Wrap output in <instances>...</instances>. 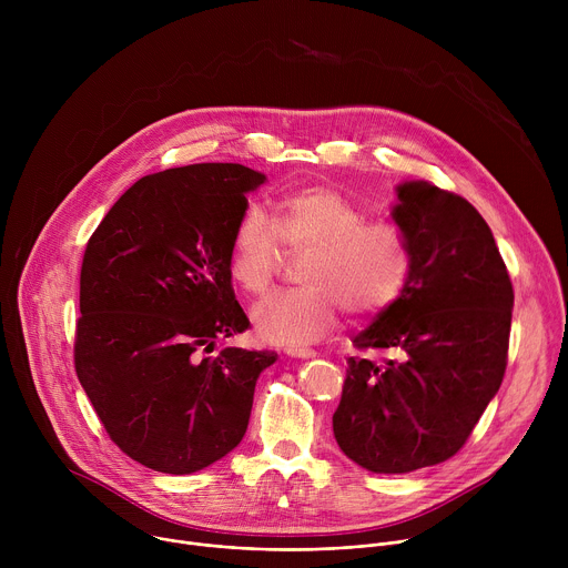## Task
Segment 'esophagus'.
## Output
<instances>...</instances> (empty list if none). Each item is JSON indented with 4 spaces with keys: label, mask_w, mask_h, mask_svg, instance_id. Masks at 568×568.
Wrapping results in <instances>:
<instances>
[{
    "label": "esophagus",
    "mask_w": 568,
    "mask_h": 568,
    "mask_svg": "<svg viewBox=\"0 0 568 568\" xmlns=\"http://www.w3.org/2000/svg\"><path fill=\"white\" fill-rule=\"evenodd\" d=\"M285 355L290 357H298V359H307V357H314L316 353L312 348H303V346H292L285 351Z\"/></svg>",
    "instance_id": "34e87169"
}]
</instances>
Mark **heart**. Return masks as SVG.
<instances>
[{"label": "heart", "instance_id": "b5f03b06", "mask_svg": "<svg viewBox=\"0 0 568 568\" xmlns=\"http://www.w3.org/2000/svg\"><path fill=\"white\" fill-rule=\"evenodd\" d=\"M285 252H307L298 267L303 285L254 305V326L267 344L318 339L337 323L339 305L357 321L375 318L395 307L412 283L414 261L402 231L368 222L359 206L326 186L283 195L274 222L256 204L242 209L229 237V274L245 292L263 294Z\"/></svg>", "mask_w": 568, "mask_h": 568}]
</instances>
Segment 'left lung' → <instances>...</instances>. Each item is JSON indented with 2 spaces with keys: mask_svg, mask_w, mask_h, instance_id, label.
I'll return each instance as SVG.
<instances>
[{
  "mask_svg": "<svg viewBox=\"0 0 568 568\" xmlns=\"http://www.w3.org/2000/svg\"><path fill=\"white\" fill-rule=\"evenodd\" d=\"M393 220L412 250L407 294L353 346L333 432L377 474L452 458L474 432L508 366L515 292L490 226L460 195L429 182L397 186Z\"/></svg>",
  "mask_w": 568,
  "mask_h": 568,
  "instance_id": "1",
  "label": "left lung"
}]
</instances>
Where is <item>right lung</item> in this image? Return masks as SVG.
<instances>
[{
    "mask_svg": "<svg viewBox=\"0 0 568 568\" xmlns=\"http://www.w3.org/2000/svg\"><path fill=\"white\" fill-rule=\"evenodd\" d=\"M265 175L193 164L141 178L88 240L73 364L112 443L164 474H191L247 432L272 351L222 348L250 318L229 274L231 229Z\"/></svg>",
    "mask_w": 568,
    "mask_h": 568,
    "instance_id": "1",
    "label": "right lung"
}]
</instances>
